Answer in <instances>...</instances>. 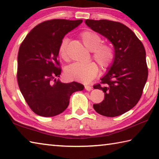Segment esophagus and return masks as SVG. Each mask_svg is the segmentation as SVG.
I'll list each match as a JSON object with an SVG mask.
<instances>
[{
    "label": "esophagus",
    "instance_id": "1",
    "mask_svg": "<svg viewBox=\"0 0 159 159\" xmlns=\"http://www.w3.org/2000/svg\"><path fill=\"white\" fill-rule=\"evenodd\" d=\"M85 89L87 91H90L91 90H92V87H91V86H90V85H85Z\"/></svg>",
    "mask_w": 159,
    "mask_h": 159
}]
</instances>
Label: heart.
<instances>
[{
	"label": "heart",
	"mask_w": 159,
	"mask_h": 159,
	"mask_svg": "<svg viewBox=\"0 0 159 159\" xmlns=\"http://www.w3.org/2000/svg\"><path fill=\"white\" fill-rule=\"evenodd\" d=\"M80 39L85 48L93 52V57L102 69L111 65L115 58V52L112 46L102 43L100 36L91 31H85L80 34ZM68 39H64L58 48V55L64 60H68L67 55ZM98 66L95 63H74L66 67V76L68 79L83 83H88L95 79L98 73Z\"/></svg>",
	"instance_id": "obj_1"
}]
</instances>
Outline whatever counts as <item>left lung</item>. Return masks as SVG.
Instances as JSON below:
<instances>
[{
	"label": "left lung",
	"instance_id": "1",
	"mask_svg": "<svg viewBox=\"0 0 159 159\" xmlns=\"http://www.w3.org/2000/svg\"><path fill=\"white\" fill-rule=\"evenodd\" d=\"M85 24L109 39L115 52L109 71L93 86L104 93V100L93 108L104 116H118L133 108L143 92L148 77L144 47L131 29L118 21L86 20Z\"/></svg>",
	"mask_w": 159,
	"mask_h": 159
}]
</instances>
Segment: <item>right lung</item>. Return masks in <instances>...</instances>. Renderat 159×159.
I'll list each match as a JSON object with an SVG mask.
<instances>
[{
  "mask_svg": "<svg viewBox=\"0 0 159 159\" xmlns=\"http://www.w3.org/2000/svg\"><path fill=\"white\" fill-rule=\"evenodd\" d=\"M82 20L55 19L35 26L20 45L17 56V82L21 94L35 114L45 117L62 113L71 94L83 90L77 82L61 83L58 48L64 36Z\"/></svg>",
  "mask_w": 159,
  "mask_h": 159,
  "instance_id": "obj_1",
  "label": "right lung"
}]
</instances>
